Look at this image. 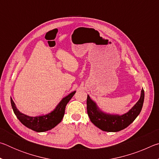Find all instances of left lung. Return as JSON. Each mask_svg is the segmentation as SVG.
<instances>
[{
    "label": "left lung",
    "instance_id": "left-lung-1",
    "mask_svg": "<svg viewBox=\"0 0 159 159\" xmlns=\"http://www.w3.org/2000/svg\"><path fill=\"white\" fill-rule=\"evenodd\" d=\"M144 99V91L142 88L140 98L128 112L122 115L109 114L99 108L98 104L88 95L87 111L88 116L94 125L106 132L122 130L133 123L141 112Z\"/></svg>",
    "mask_w": 159,
    "mask_h": 159
}]
</instances>
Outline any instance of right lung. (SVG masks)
Segmentation results:
<instances>
[{
    "label": "right lung",
    "instance_id": "add662e5",
    "mask_svg": "<svg viewBox=\"0 0 159 159\" xmlns=\"http://www.w3.org/2000/svg\"><path fill=\"white\" fill-rule=\"evenodd\" d=\"M75 93L76 90L63 98L52 111L46 114H42L36 116H29L20 112L16 107L12 98H10V102L15 116L24 125L38 133H43L55 128L61 121L65 112L66 104Z\"/></svg>",
    "mask_w": 159,
    "mask_h": 159
}]
</instances>
